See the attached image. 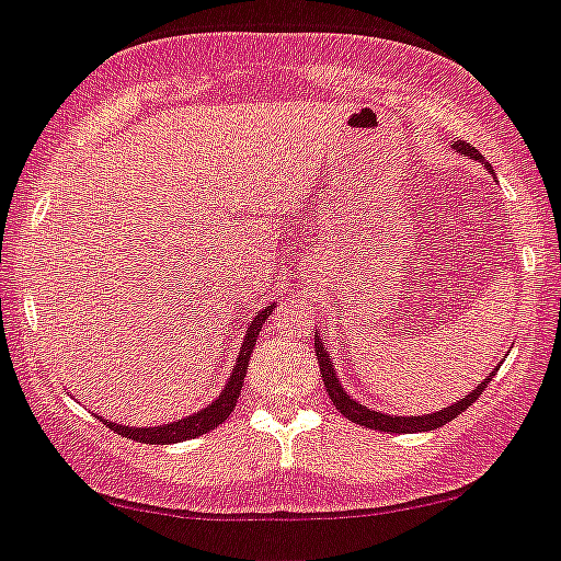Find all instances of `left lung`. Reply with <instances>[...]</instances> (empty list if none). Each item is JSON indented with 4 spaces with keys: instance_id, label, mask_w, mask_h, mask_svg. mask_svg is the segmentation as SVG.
<instances>
[{
    "instance_id": "8db88e82",
    "label": "left lung",
    "mask_w": 561,
    "mask_h": 561,
    "mask_svg": "<svg viewBox=\"0 0 561 561\" xmlns=\"http://www.w3.org/2000/svg\"><path fill=\"white\" fill-rule=\"evenodd\" d=\"M454 150H459L462 156H470L473 161L483 163L481 152L476 150L473 145H468V141H457V145H454ZM483 167L489 169V163H483ZM314 352H317V363H320L322 381H325V389H328V394H330V400H333L335 409H339L350 422L363 424V427H370V430H381V433H427V430L444 427L446 422L457 420L462 411H468V405H473L476 400H479V394L486 389L489 381H492V376L497 374V368H500L497 365V368L492 370V376H486V379H483L481 385L473 389V392L465 394V398H459L457 403L449 405V409H440V411H435V414H422V416H392V414H381V411L368 409V405L357 403L352 394H346V389L341 387L339 376H335V370H333V359H330V355H328L325 341H322L317 333H314Z\"/></svg>"
}]
</instances>
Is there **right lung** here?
Segmentation results:
<instances>
[{
	"label": "right lung",
	"mask_w": 561,
	"mask_h": 561,
	"mask_svg": "<svg viewBox=\"0 0 561 561\" xmlns=\"http://www.w3.org/2000/svg\"><path fill=\"white\" fill-rule=\"evenodd\" d=\"M271 309H274V306H265L263 311H257V314L252 317V322L247 325L244 341H241L239 355H236L231 379H228V385L222 387V392L217 394V400H211V403L206 405V409L198 411V414H191V416H185V420H176L169 424H158V427H128V424H117L110 420H104V424H107L110 430H115L117 435H123V438L139 440V444H158V446L180 444V440L198 438V435H206L209 430L220 427V424L226 422L228 416H231V411L236 409V400H239L241 387H244L247 365H250L252 350H255V341H257V335H261L263 322L268 320Z\"/></svg>",
	"instance_id": "1"
}]
</instances>
